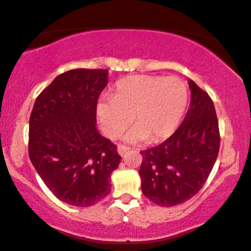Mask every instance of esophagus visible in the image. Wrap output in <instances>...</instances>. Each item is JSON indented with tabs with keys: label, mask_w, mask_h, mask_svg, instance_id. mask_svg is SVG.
I'll use <instances>...</instances> for the list:
<instances>
[{
	"label": "esophagus",
	"mask_w": 251,
	"mask_h": 251,
	"mask_svg": "<svg viewBox=\"0 0 251 251\" xmlns=\"http://www.w3.org/2000/svg\"><path fill=\"white\" fill-rule=\"evenodd\" d=\"M117 150H118V153L121 154V156L123 157V156H124V154H125L126 151L128 150V148L125 147V146H121V144H119V146H118V149H117Z\"/></svg>",
	"instance_id": "1"
}]
</instances>
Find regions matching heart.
I'll use <instances>...</instances> for the list:
<instances>
[{"label": "heart", "instance_id": "b5f03b06", "mask_svg": "<svg viewBox=\"0 0 251 251\" xmlns=\"http://www.w3.org/2000/svg\"><path fill=\"white\" fill-rule=\"evenodd\" d=\"M188 102V85L179 77L132 75L116 83L111 98L98 102L97 115L109 137H117L133 116L135 126L126 134L127 142L157 143L177 129Z\"/></svg>", "mask_w": 251, "mask_h": 251}]
</instances>
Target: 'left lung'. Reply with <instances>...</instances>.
<instances>
[{
	"label": "left lung",
	"mask_w": 251,
	"mask_h": 251,
	"mask_svg": "<svg viewBox=\"0 0 251 251\" xmlns=\"http://www.w3.org/2000/svg\"><path fill=\"white\" fill-rule=\"evenodd\" d=\"M191 102L184 121L159 146L141 151L143 195L158 206L173 207L196 196L206 183L220 150V129L213 101L189 80Z\"/></svg>",
	"instance_id": "obj_1"
}]
</instances>
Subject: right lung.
Returning <instances> with one entry per match:
<instances>
[{
    "label": "right lung",
    "mask_w": 251,
    "mask_h": 251,
    "mask_svg": "<svg viewBox=\"0 0 251 251\" xmlns=\"http://www.w3.org/2000/svg\"><path fill=\"white\" fill-rule=\"evenodd\" d=\"M107 69H73L56 76L35 101L28 152L44 184L63 202L98 203L111 191L122 157L97 129L99 95Z\"/></svg>",
    "instance_id": "1"
}]
</instances>
